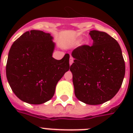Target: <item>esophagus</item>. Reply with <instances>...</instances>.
<instances>
[{
  "label": "esophagus",
  "mask_w": 133,
  "mask_h": 133,
  "mask_svg": "<svg viewBox=\"0 0 133 133\" xmlns=\"http://www.w3.org/2000/svg\"><path fill=\"white\" fill-rule=\"evenodd\" d=\"M73 61H74V58H73V57L72 56H70V65L72 64Z\"/></svg>",
  "instance_id": "esophagus-1"
}]
</instances>
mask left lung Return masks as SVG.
<instances>
[{
	"label": "left lung",
	"mask_w": 133,
	"mask_h": 133,
	"mask_svg": "<svg viewBox=\"0 0 133 133\" xmlns=\"http://www.w3.org/2000/svg\"><path fill=\"white\" fill-rule=\"evenodd\" d=\"M89 34L92 45H83L73 50L75 60L70 70L77 99L86 104L98 105L118 92L125 75V62L115 38L97 30Z\"/></svg>",
	"instance_id": "obj_1"
}]
</instances>
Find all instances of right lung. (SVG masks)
<instances>
[{"label": "right lung", "instance_id": "obj_1", "mask_svg": "<svg viewBox=\"0 0 133 133\" xmlns=\"http://www.w3.org/2000/svg\"><path fill=\"white\" fill-rule=\"evenodd\" d=\"M52 39L43 31H28L9 50L7 81L14 93L26 103L41 104L52 99L58 81L69 70V54L61 60L52 57Z\"/></svg>", "mask_w": 133, "mask_h": 133}]
</instances>
